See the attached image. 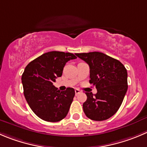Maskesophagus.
<instances>
[{"mask_svg":"<svg viewBox=\"0 0 147 147\" xmlns=\"http://www.w3.org/2000/svg\"><path fill=\"white\" fill-rule=\"evenodd\" d=\"M81 92V91L79 90V89H75V94H76V95H77V94H79V93Z\"/></svg>","mask_w":147,"mask_h":147,"instance_id":"34e87169","label":"esophagus"}]
</instances>
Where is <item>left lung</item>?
<instances>
[{
  "mask_svg": "<svg viewBox=\"0 0 147 147\" xmlns=\"http://www.w3.org/2000/svg\"><path fill=\"white\" fill-rule=\"evenodd\" d=\"M76 55L89 65V83L97 90L96 94L86 92L87 99L83 104L85 115L93 121L108 119L121 107L128 89L125 66L118 60L100 52Z\"/></svg>",
  "mask_w": 147,
  "mask_h": 147,
  "instance_id": "obj_1",
  "label": "left lung"
}]
</instances>
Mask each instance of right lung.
<instances>
[{
  "mask_svg": "<svg viewBox=\"0 0 147 147\" xmlns=\"http://www.w3.org/2000/svg\"><path fill=\"white\" fill-rule=\"evenodd\" d=\"M73 53L51 51L29 63L22 76L24 94L36 115L48 122H58L67 115L75 95L73 88L58 90L53 85L62 76L65 63L76 59Z\"/></svg>",
  "mask_w": 147,
  "mask_h": 147,
  "instance_id": "add662e5",
  "label": "right lung"
}]
</instances>
